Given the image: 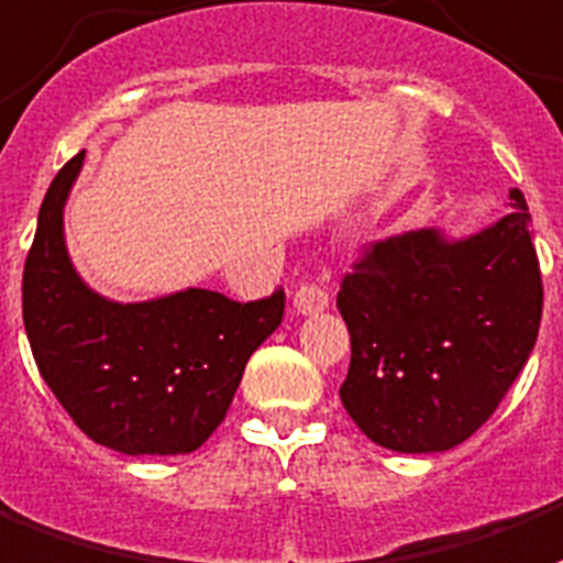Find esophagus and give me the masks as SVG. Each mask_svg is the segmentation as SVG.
Instances as JSON below:
<instances>
[{"mask_svg": "<svg viewBox=\"0 0 563 563\" xmlns=\"http://www.w3.org/2000/svg\"><path fill=\"white\" fill-rule=\"evenodd\" d=\"M294 306L302 314H317V311H323L329 306V294L314 282H302L297 287V294H294Z\"/></svg>", "mask_w": 563, "mask_h": 563, "instance_id": "esophagus-1", "label": "esophagus"}]
</instances>
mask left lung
<instances>
[{"mask_svg":"<svg viewBox=\"0 0 563 563\" xmlns=\"http://www.w3.org/2000/svg\"><path fill=\"white\" fill-rule=\"evenodd\" d=\"M481 234L412 231L365 246L341 278L350 329L341 404L371 442L427 454L466 442L538 341L543 278L526 196Z\"/></svg>","mask_w":563,"mask_h":563,"instance_id":"8db88e82","label":"left lung"}]
</instances>
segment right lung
I'll return each mask as SVG.
<instances>
[{"mask_svg": "<svg viewBox=\"0 0 563 563\" xmlns=\"http://www.w3.org/2000/svg\"><path fill=\"white\" fill-rule=\"evenodd\" d=\"M86 151L62 166L37 213L23 269V323L49 391L97 445L121 454H189L228 416L249 356L276 332L285 290L255 302L189 287L118 306L67 261L62 210Z\"/></svg>", "mask_w": 563, "mask_h": 563, "instance_id": "1", "label": "right lung"}]
</instances>
